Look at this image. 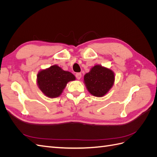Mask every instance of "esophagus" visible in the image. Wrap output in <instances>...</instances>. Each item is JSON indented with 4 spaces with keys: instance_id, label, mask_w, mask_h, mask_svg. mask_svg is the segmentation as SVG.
Returning <instances> with one entry per match:
<instances>
[{
    "instance_id": "1",
    "label": "esophagus",
    "mask_w": 157,
    "mask_h": 157,
    "mask_svg": "<svg viewBox=\"0 0 157 157\" xmlns=\"http://www.w3.org/2000/svg\"><path fill=\"white\" fill-rule=\"evenodd\" d=\"M75 77L78 80H80V78H81V77H82V74L80 73H77V74L75 75Z\"/></svg>"
}]
</instances>
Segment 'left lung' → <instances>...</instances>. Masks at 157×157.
<instances>
[{
    "label": "left lung",
    "mask_w": 157,
    "mask_h": 157,
    "mask_svg": "<svg viewBox=\"0 0 157 157\" xmlns=\"http://www.w3.org/2000/svg\"><path fill=\"white\" fill-rule=\"evenodd\" d=\"M115 82V73L101 65H94L85 74L84 82L88 91L96 97H103L109 91Z\"/></svg>",
    "instance_id": "1"
}]
</instances>
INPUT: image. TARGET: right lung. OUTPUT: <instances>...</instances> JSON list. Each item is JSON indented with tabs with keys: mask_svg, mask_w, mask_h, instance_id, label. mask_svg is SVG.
<instances>
[{
	"mask_svg": "<svg viewBox=\"0 0 157 157\" xmlns=\"http://www.w3.org/2000/svg\"><path fill=\"white\" fill-rule=\"evenodd\" d=\"M75 79V75L69 71L63 70L58 65H54L39 71L36 82L46 96L54 98L60 96L69 82Z\"/></svg>",
	"mask_w": 157,
	"mask_h": 157,
	"instance_id": "1",
	"label": "right lung"
}]
</instances>
